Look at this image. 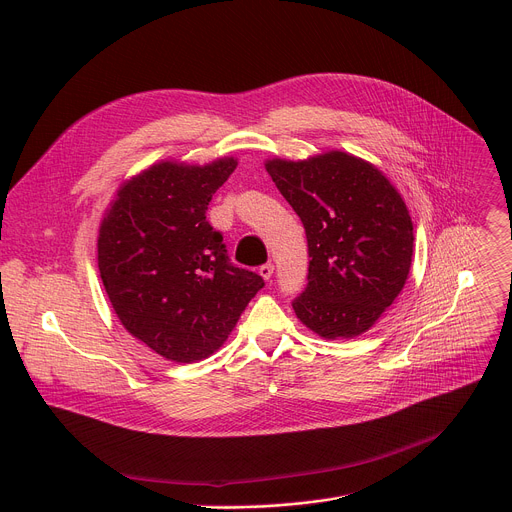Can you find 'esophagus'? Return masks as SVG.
Segmentation results:
<instances>
[{"mask_svg": "<svg viewBox=\"0 0 512 512\" xmlns=\"http://www.w3.org/2000/svg\"><path fill=\"white\" fill-rule=\"evenodd\" d=\"M273 269H275L273 263H265V265L259 267V275H261L265 281H269V279L273 277Z\"/></svg>", "mask_w": 512, "mask_h": 512, "instance_id": "1", "label": "esophagus"}]
</instances>
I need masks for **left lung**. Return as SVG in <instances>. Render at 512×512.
I'll list each match as a JSON object with an SVG mask.
<instances>
[{"instance_id":"8db88e82","label":"left lung","mask_w":512,"mask_h":512,"mask_svg":"<svg viewBox=\"0 0 512 512\" xmlns=\"http://www.w3.org/2000/svg\"><path fill=\"white\" fill-rule=\"evenodd\" d=\"M265 170L304 223L308 287L294 300L300 322L322 338L367 332L409 277L413 223L389 178L352 154L273 158Z\"/></svg>"}]
</instances>
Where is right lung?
Masks as SVG:
<instances>
[{
  "instance_id": "1",
  "label": "right lung",
  "mask_w": 512,
  "mask_h": 512,
  "mask_svg": "<svg viewBox=\"0 0 512 512\" xmlns=\"http://www.w3.org/2000/svg\"><path fill=\"white\" fill-rule=\"evenodd\" d=\"M235 158L164 160L125 180L105 210L97 261L123 328L172 362L208 358L225 344L263 277L229 261L206 221Z\"/></svg>"
}]
</instances>
